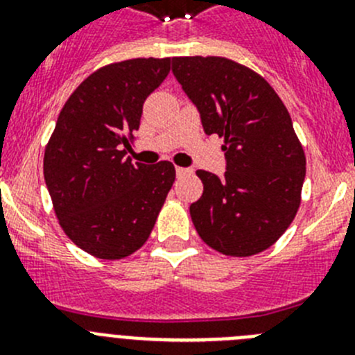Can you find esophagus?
I'll return each mask as SVG.
<instances>
[{
  "instance_id": "obj_1",
  "label": "esophagus",
  "mask_w": 355,
  "mask_h": 355,
  "mask_svg": "<svg viewBox=\"0 0 355 355\" xmlns=\"http://www.w3.org/2000/svg\"><path fill=\"white\" fill-rule=\"evenodd\" d=\"M175 174H178V178H183V175L192 174V171H190V168H184V167H175Z\"/></svg>"
}]
</instances>
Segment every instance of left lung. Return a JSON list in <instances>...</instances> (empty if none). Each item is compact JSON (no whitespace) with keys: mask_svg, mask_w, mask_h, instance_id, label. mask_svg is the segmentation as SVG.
Here are the masks:
<instances>
[{"mask_svg":"<svg viewBox=\"0 0 355 355\" xmlns=\"http://www.w3.org/2000/svg\"><path fill=\"white\" fill-rule=\"evenodd\" d=\"M172 72L206 135L224 137V178L197 171L205 192L190 206L211 249L245 258L274 245L300 206L306 156L268 81L222 56H175Z\"/></svg>","mask_w":355,"mask_h":355,"instance_id":"1","label":"left lung"}]
</instances>
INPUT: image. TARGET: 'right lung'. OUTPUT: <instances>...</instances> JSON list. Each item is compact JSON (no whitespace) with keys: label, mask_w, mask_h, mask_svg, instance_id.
I'll return each mask as SVG.
<instances>
[{"label":"right lung","mask_w":355,"mask_h":355,"mask_svg":"<svg viewBox=\"0 0 355 355\" xmlns=\"http://www.w3.org/2000/svg\"><path fill=\"white\" fill-rule=\"evenodd\" d=\"M171 58H133L90 74L62 108L44 155V180L58 222L85 252L121 259L146 243L175 180L171 162L126 158L144 101Z\"/></svg>","instance_id":"obj_1"}]
</instances>
